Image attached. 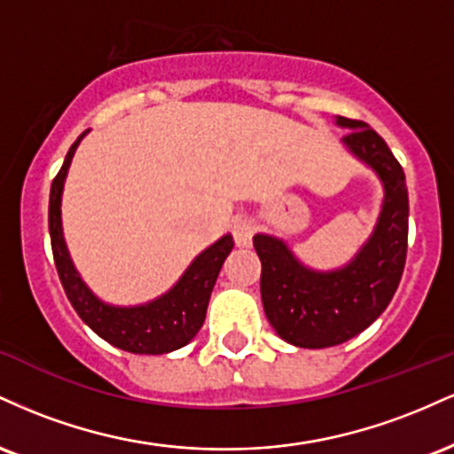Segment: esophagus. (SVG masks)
<instances>
[{
  "instance_id": "34e87169",
  "label": "esophagus",
  "mask_w": 454,
  "mask_h": 454,
  "mask_svg": "<svg viewBox=\"0 0 454 454\" xmlns=\"http://www.w3.org/2000/svg\"><path fill=\"white\" fill-rule=\"evenodd\" d=\"M232 234H234V243H237V247H249L254 237V222L247 220V217H241V220L234 222Z\"/></svg>"
}]
</instances>
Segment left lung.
I'll return each mask as SVG.
<instances>
[{
    "label": "left lung",
    "instance_id": "obj_1",
    "mask_svg": "<svg viewBox=\"0 0 454 454\" xmlns=\"http://www.w3.org/2000/svg\"><path fill=\"white\" fill-rule=\"evenodd\" d=\"M350 129L341 145L372 170L382 185L378 220L356 254L335 269H314L284 239L256 232L254 247L262 262L260 294L270 326L296 348H331L352 340L387 309L408 252V187L388 145L367 123L335 117Z\"/></svg>",
    "mask_w": 454,
    "mask_h": 454
}]
</instances>
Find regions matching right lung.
I'll return each mask as SVG.
<instances>
[{"label": "right lung", "mask_w": 454, "mask_h": 454, "mask_svg": "<svg viewBox=\"0 0 454 454\" xmlns=\"http://www.w3.org/2000/svg\"><path fill=\"white\" fill-rule=\"evenodd\" d=\"M87 134L90 129L82 132L67 151L64 166L51 185L49 200L51 245H53L55 267L67 301L96 335H100L104 341L119 350L132 354H168L179 350L194 340L205 322L213 286L220 275L223 260L234 247L232 234H223L209 247L202 249L192 260L190 267L181 273V278L175 281L173 288L147 303L113 305L100 299L78 273L70 249H67L64 222H61V198H64L67 170H70L78 145Z\"/></svg>", "instance_id": "right-lung-1"}]
</instances>
